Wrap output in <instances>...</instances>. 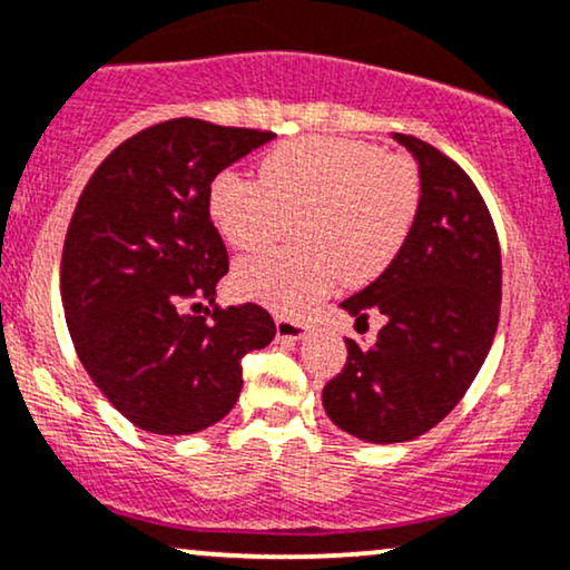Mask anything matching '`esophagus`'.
<instances>
[{"instance_id":"obj_1","label":"esophagus","mask_w":570,"mask_h":570,"mask_svg":"<svg viewBox=\"0 0 570 570\" xmlns=\"http://www.w3.org/2000/svg\"><path fill=\"white\" fill-rule=\"evenodd\" d=\"M305 332H307V326L303 324V321H289V318H278L276 321L278 340H289V342L303 340Z\"/></svg>"}]
</instances>
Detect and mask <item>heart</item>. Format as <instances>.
I'll use <instances>...</instances> for the list:
<instances>
[{"label":"heart","mask_w":570,"mask_h":570,"mask_svg":"<svg viewBox=\"0 0 570 570\" xmlns=\"http://www.w3.org/2000/svg\"><path fill=\"white\" fill-rule=\"evenodd\" d=\"M420 204L422 177L409 156L328 135L278 142L259 161V180L223 173L209 188L212 223L233 249L273 244L297 219L299 246L246 257L233 273L244 297L286 315L307 311L340 278L363 286L382 276Z\"/></svg>","instance_id":"heart-1"}]
</instances>
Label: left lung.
<instances>
[{
  "label": "left lung",
  "instance_id": "8db88e82",
  "mask_svg": "<svg viewBox=\"0 0 570 570\" xmlns=\"http://www.w3.org/2000/svg\"><path fill=\"white\" fill-rule=\"evenodd\" d=\"M420 164L422 204L395 263L342 307L385 326L374 345L345 340V368L324 387L340 430L366 443H403L462 401L491 351L502 305L497 228L468 173L411 135H393Z\"/></svg>",
  "mask_w": 570,
  "mask_h": 570
}]
</instances>
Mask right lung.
Here are the masks:
<instances>
[{
    "mask_svg": "<svg viewBox=\"0 0 570 570\" xmlns=\"http://www.w3.org/2000/svg\"><path fill=\"white\" fill-rule=\"evenodd\" d=\"M267 140L263 129L169 119L111 150L81 190L60 259L66 324L81 366L135 428H212L236 406L244 355L276 337L255 303L181 311L188 298L215 304L228 273L212 180Z\"/></svg>",
    "mask_w": 570,
    "mask_h": 570,
    "instance_id": "1",
    "label": "right lung"
}]
</instances>
